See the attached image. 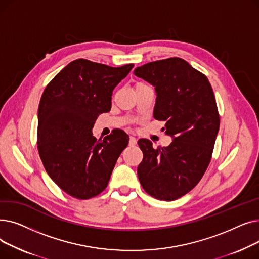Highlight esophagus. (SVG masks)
Returning <instances> with one entry per match:
<instances>
[{
	"label": "esophagus",
	"mask_w": 259,
	"mask_h": 259,
	"mask_svg": "<svg viewBox=\"0 0 259 259\" xmlns=\"http://www.w3.org/2000/svg\"><path fill=\"white\" fill-rule=\"evenodd\" d=\"M137 143H138L137 139H135L134 137H130V140H129V145L130 146H135V145H137Z\"/></svg>",
	"instance_id": "34e87169"
}]
</instances>
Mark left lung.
I'll list each match as a JSON object with an SVG mask.
<instances>
[{"mask_svg": "<svg viewBox=\"0 0 259 259\" xmlns=\"http://www.w3.org/2000/svg\"><path fill=\"white\" fill-rule=\"evenodd\" d=\"M134 74L154 86L153 116L173 139L156 149L149 140L138 142L144 154L139 180L152 197L175 200L191 191L210 164L220 130L214 92L207 76L180 58L145 64Z\"/></svg>", "mask_w": 259, "mask_h": 259, "instance_id": "obj_1", "label": "left lung"}]
</instances>
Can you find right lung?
I'll use <instances>...</instances> for the list:
<instances>
[{
  "label": "right lung",
  "instance_id": "1",
  "mask_svg": "<svg viewBox=\"0 0 259 259\" xmlns=\"http://www.w3.org/2000/svg\"><path fill=\"white\" fill-rule=\"evenodd\" d=\"M133 64L110 67L78 59L46 86L37 111V150L51 180L77 199L102 193L129 137L117 130L101 141L98 116L111 109L112 91Z\"/></svg>",
  "mask_w": 259,
  "mask_h": 259
}]
</instances>
